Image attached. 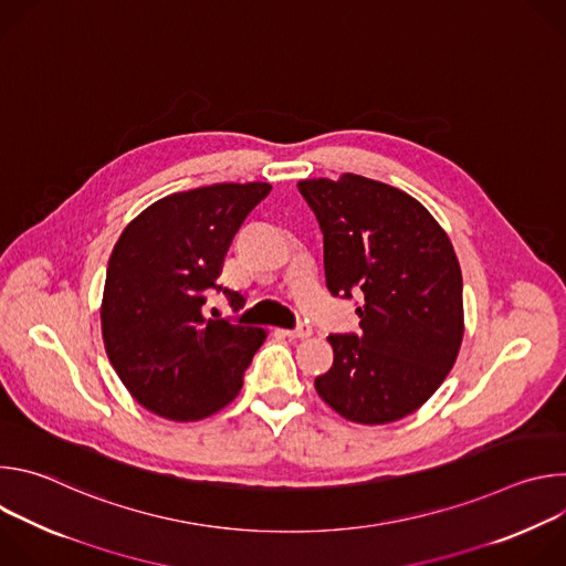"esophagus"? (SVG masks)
Masks as SVG:
<instances>
[{"instance_id":"34e87169","label":"esophagus","mask_w":566,"mask_h":566,"mask_svg":"<svg viewBox=\"0 0 566 566\" xmlns=\"http://www.w3.org/2000/svg\"><path fill=\"white\" fill-rule=\"evenodd\" d=\"M311 325H300V327H295V329H284L282 334L286 336V338H295V340H302V338H308L311 336Z\"/></svg>"}]
</instances>
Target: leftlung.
Masks as SVG:
<instances>
[{
    "mask_svg": "<svg viewBox=\"0 0 566 566\" xmlns=\"http://www.w3.org/2000/svg\"><path fill=\"white\" fill-rule=\"evenodd\" d=\"M300 195L325 237L332 295L360 289V334H334V365L315 391L354 423L419 410L452 369L463 338V282L450 237L408 192L343 175L306 179Z\"/></svg>",
    "mask_w": 566,
    "mask_h": 566,
    "instance_id": "obj_1",
    "label": "left lung"
}]
</instances>
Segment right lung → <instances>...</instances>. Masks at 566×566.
<instances>
[{"mask_svg": "<svg viewBox=\"0 0 566 566\" xmlns=\"http://www.w3.org/2000/svg\"><path fill=\"white\" fill-rule=\"evenodd\" d=\"M269 184H214L154 201L118 237L109 258L101 325L112 367L140 406L170 421L206 419L239 394L266 340L260 327L208 319L223 258Z\"/></svg>", "mask_w": 566, "mask_h": 566, "instance_id": "add662e5", "label": "right lung"}]
</instances>
